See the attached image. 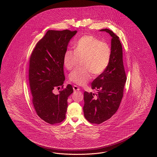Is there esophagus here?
Returning <instances> with one entry per match:
<instances>
[{"label": "esophagus", "mask_w": 157, "mask_h": 157, "mask_svg": "<svg viewBox=\"0 0 157 157\" xmlns=\"http://www.w3.org/2000/svg\"><path fill=\"white\" fill-rule=\"evenodd\" d=\"M73 90L74 91H79L80 90L79 88L76 85H74L73 86Z\"/></svg>", "instance_id": "1"}]
</instances>
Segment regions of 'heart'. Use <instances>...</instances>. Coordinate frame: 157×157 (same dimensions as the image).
I'll return each instance as SVG.
<instances>
[{
	"mask_svg": "<svg viewBox=\"0 0 157 157\" xmlns=\"http://www.w3.org/2000/svg\"><path fill=\"white\" fill-rule=\"evenodd\" d=\"M74 51L67 50L63 55V64L71 70L79 59L83 58L82 68H76L70 74V81L79 86L86 84L92 78V73L99 75L109 64L111 48L107 43L91 35H85L74 44Z\"/></svg>",
	"mask_w": 157,
	"mask_h": 157,
	"instance_id": "1",
	"label": "heart"
}]
</instances>
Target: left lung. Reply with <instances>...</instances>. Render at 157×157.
Instances as JSON below:
<instances>
[{
  "label": "left lung",
  "instance_id": "obj_1",
  "mask_svg": "<svg viewBox=\"0 0 157 157\" xmlns=\"http://www.w3.org/2000/svg\"><path fill=\"white\" fill-rule=\"evenodd\" d=\"M100 31L106 32L112 37L111 59L105 71L91 83V89L97 91V94L84 92L83 108L86 120L98 124L109 119L118 109L127 80L122 45L119 37L108 29Z\"/></svg>",
  "mask_w": 157,
  "mask_h": 157
}]
</instances>
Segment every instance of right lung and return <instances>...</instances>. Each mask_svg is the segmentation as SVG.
<instances>
[{
    "mask_svg": "<svg viewBox=\"0 0 157 157\" xmlns=\"http://www.w3.org/2000/svg\"><path fill=\"white\" fill-rule=\"evenodd\" d=\"M76 33V30H48L30 58L29 78L33 104L38 116L48 123H59L66 118L67 100L73 88L68 84L57 95L53 90L63 86V55Z\"/></svg>",
    "mask_w": 157,
    "mask_h": 157,
    "instance_id": "1",
    "label": "right lung"
}]
</instances>
